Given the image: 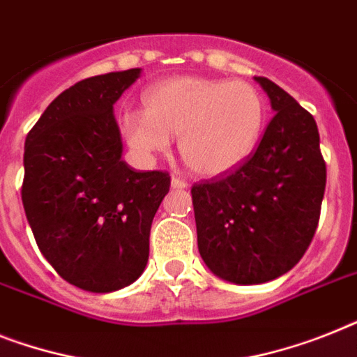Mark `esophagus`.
<instances>
[{
    "label": "esophagus",
    "mask_w": 357,
    "mask_h": 357,
    "mask_svg": "<svg viewBox=\"0 0 357 357\" xmlns=\"http://www.w3.org/2000/svg\"><path fill=\"white\" fill-rule=\"evenodd\" d=\"M172 188H173V190H185V188H188V182L182 181L181 176H173Z\"/></svg>",
    "instance_id": "1"
}]
</instances>
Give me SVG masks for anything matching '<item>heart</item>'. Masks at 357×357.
Here are the masks:
<instances>
[{
	"label": "heart",
	"instance_id": "1",
	"mask_svg": "<svg viewBox=\"0 0 357 357\" xmlns=\"http://www.w3.org/2000/svg\"><path fill=\"white\" fill-rule=\"evenodd\" d=\"M146 113L122 116L129 147L149 157L167 151L172 137L191 172L225 176L252 157L264 126L263 96L252 84L202 76H175L144 93Z\"/></svg>",
	"mask_w": 357,
	"mask_h": 357
}]
</instances>
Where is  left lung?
Masks as SVG:
<instances>
[{"instance_id": "left-lung-1", "label": "left lung", "mask_w": 357, "mask_h": 357, "mask_svg": "<svg viewBox=\"0 0 357 357\" xmlns=\"http://www.w3.org/2000/svg\"><path fill=\"white\" fill-rule=\"evenodd\" d=\"M273 119L243 166L191 188L206 266L235 284H261L296 266L310 246L325 195L317 123L272 79L255 76Z\"/></svg>"}]
</instances>
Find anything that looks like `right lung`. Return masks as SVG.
Returning a JSON list of instances; mask_svg holds the SVG:
<instances>
[{"label":"right lung","mask_w":357,"mask_h":357,"mask_svg":"<svg viewBox=\"0 0 357 357\" xmlns=\"http://www.w3.org/2000/svg\"><path fill=\"white\" fill-rule=\"evenodd\" d=\"M142 69L85 78L43 111L25 140L22 200L38 248L67 282L107 294L137 281L169 191L166 172L122 160L113 105Z\"/></svg>","instance_id":"add662e5"}]
</instances>
